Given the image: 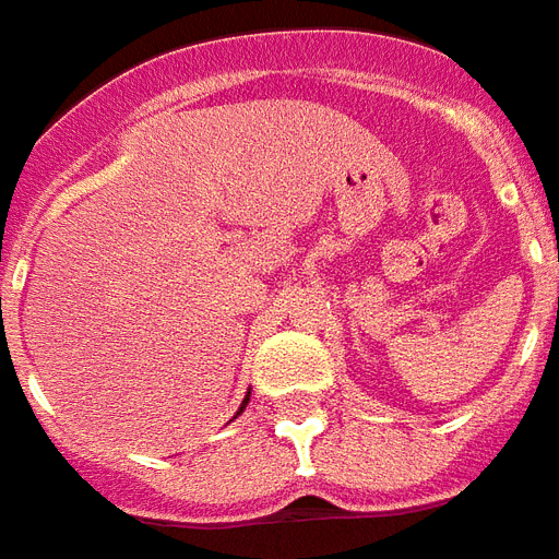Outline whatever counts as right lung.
Instances as JSON below:
<instances>
[{
    "label": "right lung",
    "instance_id": "add662e5",
    "mask_svg": "<svg viewBox=\"0 0 559 559\" xmlns=\"http://www.w3.org/2000/svg\"><path fill=\"white\" fill-rule=\"evenodd\" d=\"M248 401H251V399H245V401H242V406H239V413H242V409H245V404H248ZM239 413H236V415H239Z\"/></svg>",
    "mask_w": 559,
    "mask_h": 559
}]
</instances>
